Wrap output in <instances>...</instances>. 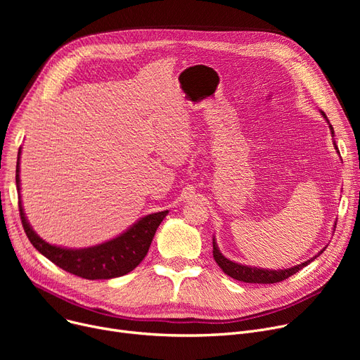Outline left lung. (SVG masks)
Listing matches in <instances>:
<instances>
[{
  "label": "left lung",
  "instance_id": "left-lung-1",
  "mask_svg": "<svg viewBox=\"0 0 360 360\" xmlns=\"http://www.w3.org/2000/svg\"><path fill=\"white\" fill-rule=\"evenodd\" d=\"M319 113L327 121V124L330 127L331 137H334V129H333V125L330 124L327 115H326L323 110H319ZM333 143H334V147L337 150L335 141H333ZM337 153H338V150H337ZM334 228H335V226H334ZM326 248L327 247H324L323 250H321L315 257L297 264V266H293V267H289V269H283V270H270V269H259V267H252V266H245V264H239L236 261H232L229 258H226L220 252V250L217 247L216 238H213V257H214V261L219 264V267L224 271V274H228L232 278L243 281V283H259V285H270V283H278V281H283V280L289 278L290 276L297 273L300 269L307 267L308 264H311L316 257H319L321 254H323L326 251Z\"/></svg>",
  "mask_w": 360,
  "mask_h": 360
}]
</instances>
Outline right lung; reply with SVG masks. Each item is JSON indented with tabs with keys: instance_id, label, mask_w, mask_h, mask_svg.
<instances>
[{
	"instance_id": "right-lung-1",
	"label": "right lung",
	"mask_w": 360,
	"mask_h": 360,
	"mask_svg": "<svg viewBox=\"0 0 360 360\" xmlns=\"http://www.w3.org/2000/svg\"><path fill=\"white\" fill-rule=\"evenodd\" d=\"M20 155L18 150L15 167V185L18 191V210L25 232L33 247L60 269L87 280H105L121 277L134 270L148 252L151 240L167 210L151 213L139 219L134 224L106 242L87 248H65L44 240L30 226L20 195Z\"/></svg>"
}]
</instances>
